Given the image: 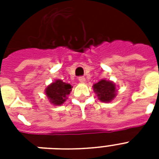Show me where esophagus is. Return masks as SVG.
<instances>
[{"label":"esophagus","instance_id":"1","mask_svg":"<svg viewBox=\"0 0 159 159\" xmlns=\"http://www.w3.org/2000/svg\"><path fill=\"white\" fill-rule=\"evenodd\" d=\"M78 80H79V82H82V83H84V82H86V78H85L84 77H79Z\"/></svg>","mask_w":159,"mask_h":159}]
</instances>
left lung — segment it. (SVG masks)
Instances as JSON below:
<instances>
[{
    "label": "left lung",
    "instance_id": "obj_1",
    "mask_svg": "<svg viewBox=\"0 0 159 159\" xmlns=\"http://www.w3.org/2000/svg\"><path fill=\"white\" fill-rule=\"evenodd\" d=\"M92 87L98 99L102 102H111L117 95L116 84L110 80H101L97 83H95Z\"/></svg>",
    "mask_w": 159,
    "mask_h": 159
}]
</instances>
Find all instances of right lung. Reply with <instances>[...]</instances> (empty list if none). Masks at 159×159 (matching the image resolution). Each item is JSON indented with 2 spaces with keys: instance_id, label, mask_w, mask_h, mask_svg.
<instances>
[{
  "instance_id": "add662e5",
  "label": "right lung",
  "mask_w": 159,
  "mask_h": 159,
  "mask_svg": "<svg viewBox=\"0 0 159 159\" xmlns=\"http://www.w3.org/2000/svg\"><path fill=\"white\" fill-rule=\"evenodd\" d=\"M72 88V87L70 84L57 79L46 87L45 94L51 104L62 106L67 99V96L70 94Z\"/></svg>"
}]
</instances>
